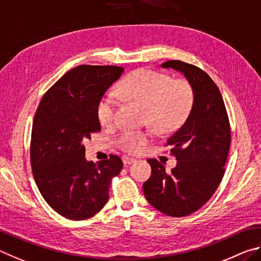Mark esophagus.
<instances>
[{
  "label": "esophagus",
  "instance_id": "esophagus-1",
  "mask_svg": "<svg viewBox=\"0 0 261 261\" xmlns=\"http://www.w3.org/2000/svg\"><path fill=\"white\" fill-rule=\"evenodd\" d=\"M136 162V159L134 158H130V157H122V163L125 164V165H130V164H133Z\"/></svg>",
  "mask_w": 261,
  "mask_h": 261
}]
</instances>
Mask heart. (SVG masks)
<instances>
[{
    "label": "heart",
    "instance_id": "obj_1",
    "mask_svg": "<svg viewBox=\"0 0 261 261\" xmlns=\"http://www.w3.org/2000/svg\"><path fill=\"white\" fill-rule=\"evenodd\" d=\"M119 93L145 109L147 120L158 132L168 133L186 121L194 105V89L185 79L172 80L165 73L138 70L119 84ZM117 109L116 96L107 93L96 108L98 120L110 125L114 120ZM152 138L150 130L123 129L117 143L129 153H138Z\"/></svg>",
    "mask_w": 261,
    "mask_h": 261
}]
</instances>
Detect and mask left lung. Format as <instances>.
<instances>
[{
	"instance_id": "obj_1",
	"label": "left lung",
	"mask_w": 261,
	"mask_h": 261,
	"mask_svg": "<svg viewBox=\"0 0 261 261\" xmlns=\"http://www.w3.org/2000/svg\"><path fill=\"white\" fill-rule=\"evenodd\" d=\"M161 66L184 74L195 98L184 125L166 141L176 166L168 172L157 159H149L151 176L143 193L159 212L186 217L202 207L220 185L230 145L229 120L220 91L203 70L181 61Z\"/></svg>"
}]
</instances>
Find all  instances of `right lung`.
Masks as SVG:
<instances>
[{
	"label": "right lung",
	"instance_id": "obj_1",
	"mask_svg": "<svg viewBox=\"0 0 261 261\" xmlns=\"http://www.w3.org/2000/svg\"><path fill=\"white\" fill-rule=\"evenodd\" d=\"M123 67L80 65L66 72L41 99L31 141V163L45 202L71 220L95 216L109 200V187L122 168L111 154L94 164L85 157L84 141L100 130L99 99Z\"/></svg>",
	"mask_w": 261,
	"mask_h": 261
}]
</instances>
